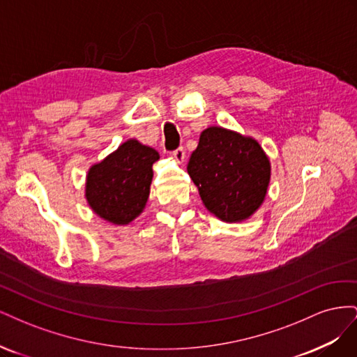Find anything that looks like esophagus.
Here are the masks:
<instances>
[{
  "label": "esophagus",
  "instance_id": "esophagus-1",
  "mask_svg": "<svg viewBox=\"0 0 357 357\" xmlns=\"http://www.w3.org/2000/svg\"><path fill=\"white\" fill-rule=\"evenodd\" d=\"M172 158H174V160L177 162V164H183V162H185V158H186L185 149L178 147L177 150H174V152H172Z\"/></svg>",
  "mask_w": 357,
  "mask_h": 357
}]
</instances>
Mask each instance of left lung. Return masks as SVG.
Returning a JSON list of instances; mask_svg holds the SVG:
<instances>
[{"instance_id":"8db88e82","label":"left lung","mask_w":357,"mask_h":357,"mask_svg":"<svg viewBox=\"0 0 357 357\" xmlns=\"http://www.w3.org/2000/svg\"><path fill=\"white\" fill-rule=\"evenodd\" d=\"M188 172L205 208L223 222L236 223L253 215L265 201L271 162L255 138L210 126L199 135Z\"/></svg>"}]
</instances>
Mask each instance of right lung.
Wrapping results in <instances>:
<instances>
[{"label": "right lung", "mask_w": 357, "mask_h": 357, "mask_svg": "<svg viewBox=\"0 0 357 357\" xmlns=\"http://www.w3.org/2000/svg\"><path fill=\"white\" fill-rule=\"evenodd\" d=\"M155 149L128 139L86 176L84 197L92 211L114 225H128L143 213L153 178Z\"/></svg>", "instance_id": "1"}]
</instances>
